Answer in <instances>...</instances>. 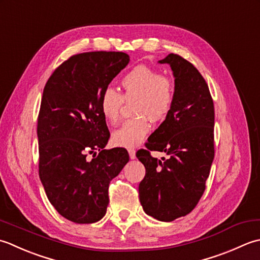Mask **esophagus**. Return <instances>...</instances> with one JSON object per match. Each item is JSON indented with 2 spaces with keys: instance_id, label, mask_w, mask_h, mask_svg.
I'll list each match as a JSON object with an SVG mask.
<instances>
[{
  "instance_id": "34e87169",
  "label": "esophagus",
  "mask_w": 260,
  "mask_h": 260,
  "mask_svg": "<svg viewBox=\"0 0 260 260\" xmlns=\"http://www.w3.org/2000/svg\"><path fill=\"white\" fill-rule=\"evenodd\" d=\"M128 152H129V156H130L131 159H135V158H136V150L134 149V148H130Z\"/></svg>"
}]
</instances>
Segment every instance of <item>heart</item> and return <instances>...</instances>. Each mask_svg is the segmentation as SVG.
<instances>
[{
	"instance_id": "b5f03b06",
	"label": "heart",
	"mask_w": 260,
	"mask_h": 260,
	"mask_svg": "<svg viewBox=\"0 0 260 260\" xmlns=\"http://www.w3.org/2000/svg\"><path fill=\"white\" fill-rule=\"evenodd\" d=\"M123 94L108 87L101 94L100 111L110 123L119 120L123 101L137 100L135 119L125 121L112 134L115 146L134 148L145 140L150 131V119L159 121L166 118L173 109L176 98L175 84L167 75H161L155 68L137 66L121 79Z\"/></svg>"
}]
</instances>
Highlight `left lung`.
I'll return each mask as SVG.
<instances>
[{
  "mask_svg": "<svg viewBox=\"0 0 260 260\" xmlns=\"http://www.w3.org/2000/svg\"><path fill=\"white\" fill-rule=\"evenodd\" d=\"M176 98L166 119L137 157L146 168L139 200L148 215L171 222L190 213L205 190L214 158V104L205 79L193 63L169 54ZM150 151L166 152L168 160Z\"/></svg>",
  "mask_w": 260,
  "mask_h": 260,
  "instance_id": "8db88e82",
  "label": "left lung"
}]
</instances>
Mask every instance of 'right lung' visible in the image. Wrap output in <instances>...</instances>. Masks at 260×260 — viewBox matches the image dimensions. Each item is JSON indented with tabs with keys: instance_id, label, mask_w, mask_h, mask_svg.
Instances as JSON below:
<instances>
[{
	"instance_id": "obj_1",
	"label": "right lung",
	"mask_w": 260,
	"mask_h": 260,
	"mask_svg": "<svg viewBox=\"0 0 260 260\" xmlns=\"http://www.w3.org/2000/svg\"><path fill=\"white\" fill-rule=\"evenodd\" d=\"M129 60L122 51L74 55L56 68L42 93L39 177L58 213L75 223L103 218L110 182L129 161L124 148L104 149L110 132L100 111L101 94Z\"/></svg>"
}]
</instances>
